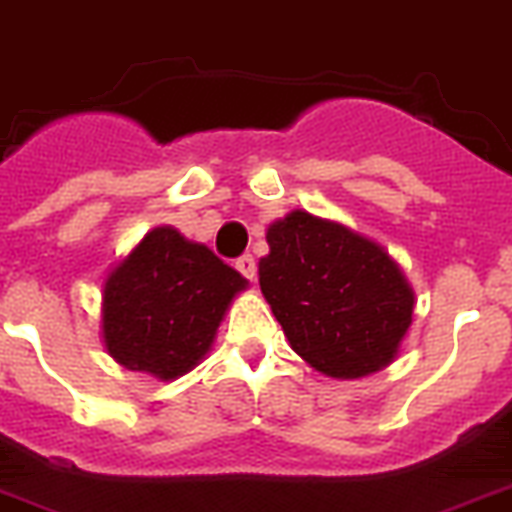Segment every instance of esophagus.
Wrapping results in <instances>:
<instances>
[{
	"label": "esophagus",
	"instance_id": "obj_1",
	"mask_svg": "<svg viewBox=\"0 0 512 512\" xmlns=\"http://www.w3.org/2000/svg\"><path fill=\"white\" fill-rule=\"evenodd\" d=\"M236 270H239L244 278H249V281H255V273H257L255 257H252V255L239 257V260H236Z\"/></svg>",
	"mask_w": 512,
	"mask_h": 512
}]
</instances>
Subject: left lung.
Returning <instances> with one entry per match:
<instances>
[{
    "instance_id": "obj_1",
    "label": "left lung",
    "mask_w": 512,
    "mask_h": 512,
    "mask_svg": "<svg viewBox=\"0 0 512 512\" xmlns=\"http://www.w3.org/2000/svg\"><path fill=\"white\" fill-rule=\"evenodd\" d=\"M265 239L260 289L291 349L336 380L388 367L414 322L416 296L385 247L307 210L270 223Z\"/></svg>"
}]
</instances>
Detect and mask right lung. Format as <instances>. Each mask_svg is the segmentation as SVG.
Masks as SVG:
<instances>
[{
    "label": "right lung",
    "instance_id": "add662e5",
    "mask_svg": "<svg viewBox=\"0 0 512 512\" xmlns=\"http://www.w3.org/2000/svg\"><path fill=\"white\" fill-rule=\"evenodd\" d=\"M247 278L174 226H156L103 278L101 336L132 372L169 382L213 349L218 325Z\"/></svg>",
    "mask_w": 512,
    "mask_h": 512
}]
</instances>
